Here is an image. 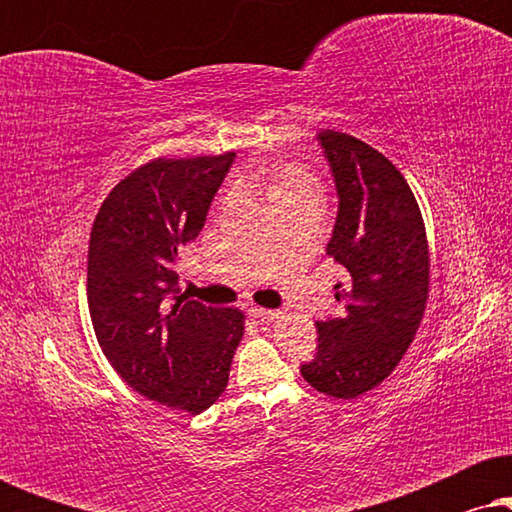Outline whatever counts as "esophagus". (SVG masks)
<instances>
[{
  "instance_id": "esophagus-1",
  "label": "esophagus",
  "mask_w": 512,
  "mask_h": 512,
  "mask_svg": "<svg viewBox=\"0 0 512 512\" xmlns=\"http://www.w3.org/2000/svg\"><path fill=\"white\" fill-rule=\"evenodd\" d=\"M249 314L254 319H277L279 310H265V307H249Z\"/></svg>"
}]
</instances>
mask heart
<instances>
[{
  "label": "heart",
  "mask_w": 512,
  "mask_h": 512,
  "mask_svg": "<svg viewBox=\"0 0 512 512\" xmlns=\"http://www.w3.org/2000/svg\"><path fill=\"white\" fill-rule=\"evenodd\" d=\"M237 186L244 191H261L265 198L272 202V207H282L286 202L303 200V198H319L321 184L307 167L298 163H284L272 167L265 177H254V174H240ZM233 198V193H226L223 202Z\"/></svg>",
  "instance_id": "obj_1"
}]
</instances>
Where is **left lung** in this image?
<instances>
[{
	"label": "left lung",
	"instance_id": "obj_1",
	"mask_svg": "<svg viewBox=\"0 0 512 512\" xmlns=\"http://www.w3.org/2000/svg\"><path fill=\"white\" fill-rule=\"evenodd\" d=\"M317 137L340 198L326 254L347 277L335 284L342 314L317 321V356L300 373L321 394L349 401L387 380L415 340L431 256L415 193L396 165L347 132Z\"/></svg>",
	"mask_w": 512,
	"mask_h": 512
}]
</instances>
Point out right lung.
Here are the masks:
<instances>
[{
	"label": "right lung",
	"instance_id": "add662e5",
	"mask_svg": "<svg viewBox=\"0 0 512 512\" xmlns=\"http://www.w3.org/2000/svg\"><path fill=\"white\" fill-rule=\"evenodd\" d=\"M235 153L156 158L118 181L88 242V310L123 382L172 410L200 415L228 387L244 312L179 293V249L205 226Z\"/></svg>",
	"mask_w": 512,
	"mask_h": 512
}]
</instances>
